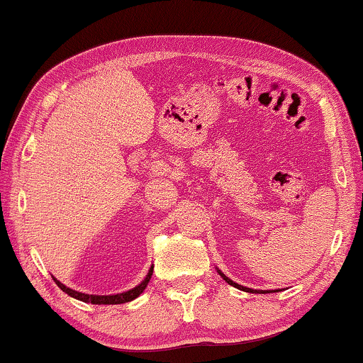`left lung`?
<instances>
[{
	"label": "left lung",
	"instance_id": "1",
	"mask_svg": "<svg viewBox=\"0 0 363 363\" xmlns=\"http://www.w3.org/2000/svg\"><path fill=\"white\" fill-rule=\"evenodd\" d=\"M220 274H221V272H220ZM223 276V279H225L226 282H228V284H231V286H235L236 287V289H241V291H246V292H255V294H256V292H271V291H255V289H250V287H245V286H240V284H236V282H233L231 279H228V277L225 276V274H221Z\"/></svg>",
	"mask_w": 363,
	"mask_h": 363
}]
</instances>
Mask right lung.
I'll list each match as a JSON object with an SVG mask.
<instances>
[{"label":"right lung","mask_w":363,"mask_h":363,"mask_svg":"<svg viewBox=\"0 0 363 363\" xmlns=\"http://www.w3.org/2000/svg\"><path fill=\"white\" fill-rule=\"evenodd\" d=\"M153 274V267H150V271H148V274L145 279H143L140 284H138L137 287H133V289L127 291V292H122V294H116V296H92V294H82V292H77V291H72L69 289V287H66L64 284H61L56 277H52L54 282L61 287V289L66 292V294H69L71 297H74V299H79L82 302H91V304H123V302H130L135 299V297H138L143 292V289H145L148 281H150V277Z\"/></svg>","instance_id":"right-lung-1"}]
</instances>
